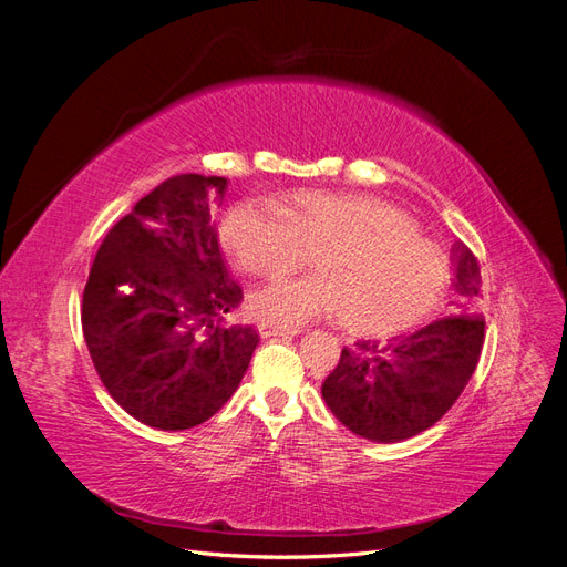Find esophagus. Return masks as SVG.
Returning <instances> with one entry per match:
<instances>
[{"instance_id":"34e87169","label":"esophagus","mask_w":567,"mask_h":567,"mask_svg":"<svg viewBox=\"0 0 567 567\" xmlns=\"http://www.w3.org/2000/svg\"><path fill=\"white\" fill-rule=\"evenodd\" d=\"M257 331H260L262 338H290L300 333V329H284V326H271V323H260L257 326Z\"/></svg>"}]
</instances>
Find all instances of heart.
I'll list each match as a JSON object with an SVG mask.
<instances>
[{
	"instance_id": "obj_1",
	"label": "heart",
	"mask_w": 567,
	"mask_h": 567,
	"mask_svg": "<svg viewBox=\"0 0 567 567\" xmlns=\"http://www.w3.org/2000/svg\"><path fill=\"white\" fill-rule=\"evenodd\" d=\"M219 241L250 274H286L312 257L317 271L277 279L248 298L255 321L296 326L340 315L352 331L388 336L433 315L450 288V260L398 205L371 196L298 192L271 205L236 203Z\"/></svg>"
}]
</instances>
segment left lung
Instances as JSON below:
<instances>
[{
    "mask_svg": "<svg viewBox=\"0 0 567 567\" xmlns=\"http://www.w3.org/2000/svg\"><path fill=\"white\" fill-rule=\"evenodd\" d=\"M456 315L437 319L385 346L357 340L342 348L338 367L321 385L333 416L371 442H400L435 425L468 385L485 342V319L475 315L480 267L466 244H454Z\"/></svg>",
    "mask_w": 567,
    "mask_h": 567,
    "instance_id": "1",
    "label": "left lung"
}]
</instances>
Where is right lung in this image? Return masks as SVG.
Returning <instances> with one entry per match:
<instances>
[{
  "instance_id": "1",
  "label": "right lung",
  "mask_w": 567,
  "mask_h": 567,
  "mask_svg": "<svg viewBox=\"0 0 567 567\" xmlns=\"http://www.w3.org/2000/svg\"><path fill=\"white\" fill-rule=\"evenodd\" d=\"M225 192V177L158 184L101 241L82 293V333L101 383L158 431L215 416L260 342L252 326L225 323L244 300L210 221Z\"/></svg>"
}]
</instances>
